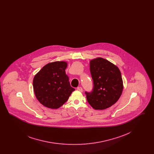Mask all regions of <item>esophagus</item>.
Wrapping results in <instances>:
<instances>
[{"label":"esophagus","mask_w":154,"mask_h":154,"mask_svg":"<svg viewBox=\"0 0 154 154\" xmlns=\"http://www.w3.org/2000/svg\"><path fill=\"white\" fill-rule=\"evenodd\" d=\"M77 89L78 91H79L80 92H82V88H81V87H77Z\"/></svg>","instance_id":"obj_1"}]
</instances>
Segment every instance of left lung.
Returning a JSON list of instances; mask_svg holds the SVG:
<instances>
[{"mask_svg":"<svg viewBox=\"0 0 154 154\" xmlns=\"http://www.w3.org/2000/svg\"><path fill=\"white\" fill-rule=\"evenodd\" d=\"M94 81L91 92H85L89 104L95 110H104L117 102L123 91V81L117 66L110 61L97 58L90 60Z\"/></svg>","mask_w":154,"mask_h":154,"instance_id":"obj_1","label":"left lung"}]
</instances>
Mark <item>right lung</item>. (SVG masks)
Returning <instances> with one entry per match:
<instances>
[{"instance_id": "obj_1", "label": "right lung", "mask_w": 154, "mask_h": 154, "mask_svg": "<svg viewBox=\"0 0 154 154\" xmlns=\"http://www.w3.org/2000/svg\"><path fill=\"white\" fill-rule=\"evenodd\" d=\"M67 63L57 61L45 65L35 75L33 87L38 102L45 107L58 109L75 90L70 86L65 69Z\"/></svg>"}]
</instances>
